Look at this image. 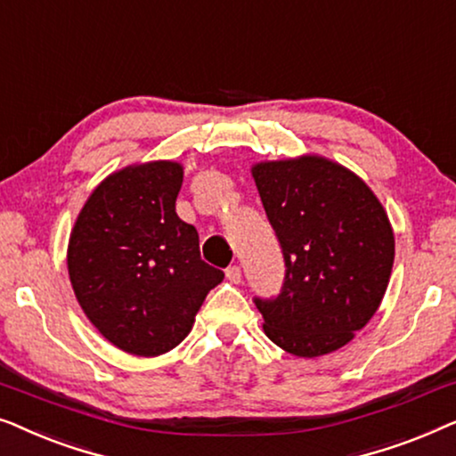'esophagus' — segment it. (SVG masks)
I'll return each mask as SVG.
<instances>
[{"instance_id": "1", "label": "esophagus", "mask_w": 456, "mask_h": 456, "mask_svg": "<svg viewBox=\"0 0 456 456\" xmlns=\"http://www.w3.org/2000/svg\"><path fill=\"white\" fill-rule=\"evenodd\" d=\"M226 278H228L230 282H232V284H239L240 280H242V272H240V267H239V265H230L228 270H226Z\"/></svg>"}]
</instances>
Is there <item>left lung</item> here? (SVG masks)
I'll list each match as a JSON object with an SVG mask.
<instances>
[{
	"label": "left lung",
	"instance_id": "obj_1",
	"mask_svg": "<svg viewBox=\"0 0 456 456\" xmlns=\"http://www.w3.org/2000/svg\"><path fill=\"white\" fill-rule=\"evenodd\" d=\"M251 174L286 264L278 298L255 301L264 332L303 359L338 351L376 315L388 289V214L363 178L323 155L257 161Z\"/></svg>",
	"mask_w": 456,
	"mask_h": 456
}]
</instances>
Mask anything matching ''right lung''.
Returning <instances> with one entry per match:
<instances>
[{"label": "right lung", "instance_id": "right-lung-1", "mask_svg": "<svg viewBox=\"0 0 456 456\" xmlns=\"http://www.w3.org/2000/svg\"><path fill=\"white\" fill-rule=\"evenodd\" d=\"M180 161L111 172L86 199L68 239L74 297L116 348L159 357L183 342L224 272L205 264L195 226L176 214Z\"/></svg>", "mask_w": 456, "mask_h": 456}]
</instances>
